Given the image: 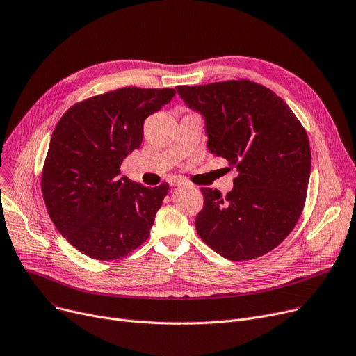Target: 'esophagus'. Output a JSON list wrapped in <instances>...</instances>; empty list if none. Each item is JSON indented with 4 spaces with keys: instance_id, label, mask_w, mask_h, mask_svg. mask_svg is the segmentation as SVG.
I'll use <instances>...</instances> for the list:
<instances>
[{
    "instance_id": "obj_1",
    "label": "esophagus",
    "mask_w": 356,
    "mask_h": 356,
    "mask_svg": "<svg viewBox=\"0 0 356 356\" xmlns=\"http://www.w3.org/2000/svg\"><path fill=\"white\" fill-rule=\"evenodd\" d=\"M170 185L171 186H181V185H186V182L182 181V179H171Z\"/></svg>"
}]
</instances>
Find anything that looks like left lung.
Here are the masks:
<instances>
[{
    "mask_svg": "<svg viewBox=\"0 0 356 356\" xmlns=\"http://www.w3.org/2000/svg\"><path fill=\"white\" fill-rule=\"evenodd\" d=\"M177 91L204 117L209 152L238 171L225 197L201 188L198 235L231 261L268 254L291 234L304 209L311 174L307 131L282 98L248 79Z\"/></svg>",
    "mask_w": 356,
    "mask_h": 356,
    "instance_id": "8db88e82",
    "label": "left lung"
}]
</instances>
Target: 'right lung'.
<instances>
[{"label": "right lung", "mask_w": 356, "mask_h": 356, "mask_svg": "<svg viewBox=\"0 0 356 356\" xmlns=\"http://www.w3.org/2000/svg\"><path fill=\"white\" fill-rule=\"evenodd\" d=\"M174 95L172 88H120L72 105L58 121L42 197L51 221L79 252L120 259L147 241L170 185L144 186L120 178V168L141 147L144 121Z\"/></svg>", "instance_id": "add662e5"}]
</instances>
